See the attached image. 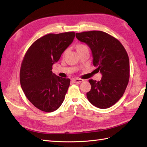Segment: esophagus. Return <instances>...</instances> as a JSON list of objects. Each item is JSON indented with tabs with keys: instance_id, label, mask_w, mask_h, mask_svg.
<instances>
[{
	"instance_id": "esophagus-1",
	"label": "esophagus",
	"mask_w": 147,
	"mask_h": 147,
	"mask_svg": "<svg viewBox=\"0 0 147 147\" xmlns=\"http://www.w3.org/2000/svg\"><path fill=\"white\" fill-rule=\"evenodd\" d=\"M73 82L75 83H80L81 82H83V80L82 79H73Z\"/></svg>"
}]
</instances>
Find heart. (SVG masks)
Returning a JSON list of instances; mask_svg holds the SVG:
<instances>
[{
  "label": "heart",
  "mask_w": 147,
  "mask_h": 147,
  "mask_svg": "<svg viewBox=\"0 0 147 147\" xmlns=\"http://www.w3.org/2000/svg\"><path fill=\"white\" fill-rule=\"evenodd\" d=\"M86 46H85L84 45H82V44H80V45H78L77 46V50H78V49H82V48H84V47H85Z\"/></svg>",
  "instance_id": "obj_1"
}]
</instances>
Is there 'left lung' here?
Masks as SVG:
<instances>
[{
	"label": "left lung",
	"instance_id": "obj_1",
	"mask_svg": "<svg viewBox=\"0 0 147 147\" xmlns=\"http://www.w3.org/2000/svg\"><path fill=\"white\" fill-rule=\"evenodd\" d=\"M77 39L88 45L93 64L102 77L100 81L89 80L91 90L87 98L95 107L107 109L123 96L129 78V61L125 49L117 39L101 31L76 34Z\"/></svg>",
	"mask_w": 147,
	"mask_h": 147
}]
</instances>
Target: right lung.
Instances as JSON below:
<instances>
[{
    "mask_svg": "<svg viewBox=\"0 0 147 147\" xmlns=\"http://www.w3.org/2000/svg\"><path fill=\"white\" fill-rule=\"evenodd\" d=\"M75 33H49L30 47L22 61L20 83L27 98L43 112L55 111L63 102L70 79L52 73V65L73 42Z\"/></svg>",
    "mask_w": 147,
    "mask_h": 147,
    "instance_id": "add662e5",
    "label": "right lung"
}]
</instances>
